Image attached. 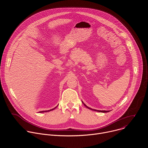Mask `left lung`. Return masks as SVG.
<instances>
[{
	"label": "left lung",
	"instance_id": "8db88e82",
	"mask_svg": "<svg viewBox=\"0 0 148 148\" xmlns=\"http://www.w3.org/2000/svg\"><path fill=\"white\" fill-rule=\"evenodd\" d=\"M82 102L84 103V105H85V106L87 108H88V109H90V110H93V111H97V112H103V113H105V112H110V111H100V110H93V109H92V108H90V107H87V105L84 103V102H83V101H82Z\"/></svg>",
	"mask_w": 148,
	"mask_h": 148
}]
</instances>
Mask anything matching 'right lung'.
<instances>
[{
    "mask_svg": "<svg viewBox=\"0 0 148 148\" xmlns=\"http://www.w3.org/2000/svg\"><path fill=\"white\" fill-rule=\"evenodd\" d=\"M58 106V105H57ZM57 107H56L55 108H53V109H51V110H47V111H40L39 112V113H43V112H49V111H53V110H54V109H56V108H57Z\"/></svg>",
    "mask_w": 148,
    "mask_h": 148,
    "instance_id": "right-lung-1",
    "label": "right lung"
}]
</instances>
